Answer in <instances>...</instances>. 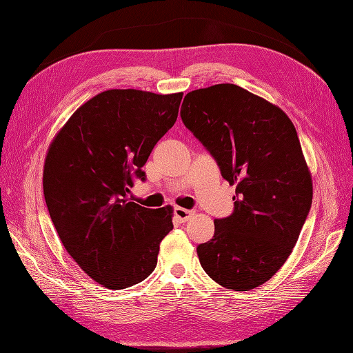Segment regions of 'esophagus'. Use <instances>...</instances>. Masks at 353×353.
I'll list each match as a JSON object with an SVG mask.
<instances>
[{"label":"esophagus","instance_id":"obj_1","mask_svg":"<svg viewBox=\"0 0 353 353\" xmlns=\"http://www.w3.org/2000/svg\"><path fill=\"white\" fill-rule=\"evenodd\" d=\"M174 213H175V216H176L181 222H185V221H188L191 216L194 215L193 210H188V209H184V208H175V209H174Z\"/></svg>","mask_w":353,"mask_h":353}]
</instances>
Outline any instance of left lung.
Segmentation results:
<instances>
[{
  "instance_id": "obj_1",
  "label": "left lung",
  "mask_w": 353,
  "mask_h": 353,
  "mask_svg": "<svg viewBox=\"0 0 353 353\" xmlns=\"http://www.w3.org/2000/svg\"><path fill=\"white\" fill-rule=\"evenodd\" d=\"M181 119L236 184L234 212L197 245L201 268L222 287L248 292L290 256L312 205V179L296 128L276 105L234 83L185 95Z\"/></svg>"
}]
</instances>
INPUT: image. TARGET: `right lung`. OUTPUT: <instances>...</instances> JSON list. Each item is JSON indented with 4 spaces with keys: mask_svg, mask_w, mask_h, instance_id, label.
I'll return each mask as SVG.
<instances>
[{
    "mask_svg": "<svg viewBox=\"0 0 353 353\" xmlns=\"http://www.w3.org/2000/svg\"><path fill=\"white\" fill-rule=\"evenodd\" d=\"M183 92L109 90L74 112L46 157V203L59 237L83 272L112 288L141 283L157 265L172 210L128 199L134 178L174 126Z\"/></svg>",
    "mask_w": 353,
    "mask_h": 353,
    "instance_id": "add662e5",
    "label": "right lung"
}]
</instances>
